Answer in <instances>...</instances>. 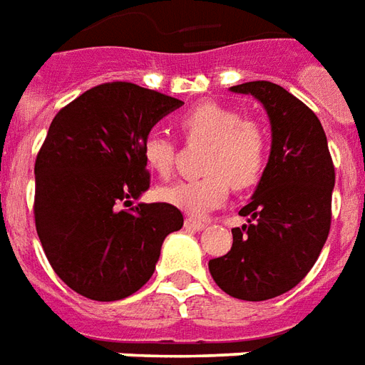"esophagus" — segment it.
Listing matches in <instances>:
<instances>
[{"label":"esophagus","mask_w":365,"mask_h":365,"mask_svg":"<svg viewBox=\"0 0 365 365\" xmlns=\"http://www.w3.org/2000/svg\"><path fill=\"white\" fill-rule=\"evenodd\" d=\"M185 228H187V230H195V232H200V230L206 228V222H204V220L187 218V220H185Z\"/></svg>","instance_id":"obj_1"}]
</instances>
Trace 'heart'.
Here are the masks:
<instances>
[{"label":"heart","mask_w":365,"mask_h":365,"mask_svg":"<svg viewBox=\"0 0 365 365\" xmlns=\"http://www.w3.org/2000/svg\"><path fill=\"white\" fill-rule=\"evenodd\" d=\"M180 128L188 137L210 141L204 159L208 175L163 187L159 190L163 202L192 216H204L228 198L230 185L250 188L263 175L269 153L267 133L257 121L245 120L234 108L204 102L180 115ZM143 159L149 169L169 177L175 165V143L163 133H151L143 143Z\"/></svg>","instance_id":"1"}]
</instances>
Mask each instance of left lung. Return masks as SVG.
Returning a JSON list of instances; mask_svg holds the SVG:
<instances>
[{
	"mask_svg": "<svg viewBox=\"0 0 365 365\" xmlns=\"http://www.w3.org/2000/svg\"><path fill=\"white\" fill-rule=\"evenodd\" d=\"M230 90L263 104L271 151L240 210L247 224L232 230V250L208 261V269L230 297L267 301L299 285L319 259L330 232L334 165L319 118L285 88L255 80Z\"/></svg>",
	"mask_w": 365,
	"mask_h": 365,
	"instance_id": "left-lung-1",
	"label": "left lung"
}]
</instances>
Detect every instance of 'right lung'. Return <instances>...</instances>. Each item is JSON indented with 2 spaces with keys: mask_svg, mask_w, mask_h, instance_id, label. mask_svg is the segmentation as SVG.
<instances>
[{
  "mask_svg": "<svg viewBox=\"0 0 365 365\" xmlns=\"http://www.w3.org/2000/svg\"><path fill=\"white\" fill-rule=\"evenodd\" d=\"M182 102L131 82L86 90L54 115L35 161V226L54 273L92 301H120L151 279L182 214L131 200L149 188L143 143Z\"/></svg>",
  "mask_w": 365,
  "mask_h": 365,
  "instance_id": "obj_1",
  "label": "right lung"
}]
</instances>
